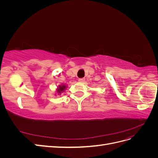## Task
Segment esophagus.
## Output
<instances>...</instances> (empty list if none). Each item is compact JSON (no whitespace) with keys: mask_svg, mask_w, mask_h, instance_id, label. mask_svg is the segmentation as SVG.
I'll return each instance as SVG.
<instances>
[{"mask_svg":"<svg viewBox=\"0 0 158 158\" xmlns=\"http://www.w3.org/2000/svg\"><path fill=\"white\" fill-rule=\"evenodd\" d=\"M84 80H84V78H79V79H78V81H79V82H83Z\"/></svg>","mask_w":158,"mask_h":158,"instance_id":"esophagus-1","label":"esophagus"}]
</instances>
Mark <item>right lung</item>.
I'll use <instances>...</instances> for the list:
<instances>
[{"mask_svg":"<svg viewBox=\"0 0 158 158\" xmlns=\"http://www.w3.org/2000/svg\"><path fill=\"white\" fill-rule=\"evenodd\" d=\"M65 88H66V85H60V86H59V89H58V92L59 93V94H60L62 92H63V91L65 89Z\"/></svg>","mask_w":158,"mask_h":158,"instance_id":"right-lung-1","label":"right lung"}]
</instances>
